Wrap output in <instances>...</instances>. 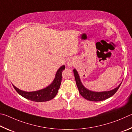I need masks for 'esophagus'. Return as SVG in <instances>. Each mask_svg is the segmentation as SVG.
I'll return each mask as SVG.
<instances>
[{"label": "esophagus", "instance_id": "34e87169", "mask_svg": "<svg viewBox=\"0 0 132 132\" xmlns=\"http://www.w3.org/2000/svg\"><path fill=\"white\" fill-rule=\"evenodd\" d=\"M67 65L69 67H72V65H73V62L72 60H69L67 62Z\"/></svg>", "mask_w": 132, "mask_h": 132}]
</instances>
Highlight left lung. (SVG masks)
I'll return each mask as SVG.
<instances>
[{"label":"left lung","instance_id":"8db88e82","mask_svg":"<svg viewBox=\"0 0 132 132\" xmlns=\"http://www.w3.org/2000/svg\"><path fill=\"white\" fill-rule=\"evenodd\" d=\"M73 74H74L76 84H77L80 95L86 100L92 101H100L111 97L117 92L122 84L121 83L118 86L115 87V89L111 90L100 92H94L87 89L83 85L81 80H80L79 75L75 69L73 70Z\"/></svg>","mask_w":132,"mask_h":132}]
</instances>
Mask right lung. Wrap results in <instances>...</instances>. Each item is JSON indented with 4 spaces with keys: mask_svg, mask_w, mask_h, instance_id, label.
Wrapping results in <instances>:
<instances>
[{
    "mask_svg": "<svg viewBox=\"0 0 132 132\" xmlns=\"http://www.w3.org/2000/svg\"><path fill=\"white\" fill-rule=\"evenodd\" d=\"M65 69L62 65L57 70L54 79L50 85L45 88L34 92H25L18 89L13 85L14 88L17 93L23 97L36 102H43L52 100L55 97L60 87L62 79V72Z\"/></svg>",
    "mask_w": 132,
    "mask_h": 132,
    "instance_id": "obj_1",
    "label": "right lung"
}]
</instances>
